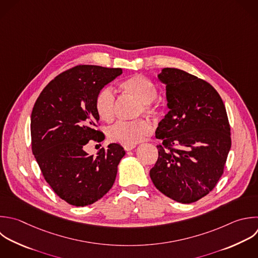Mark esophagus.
I'll return each mask as SVG.
<instances>
[{"label":"esophagus","mask_w":258,"mask_h":258,"mask_svg":"<svg viewBox=\"0 0 258 258\" xmlns=\"http://www.w3.org/2000/svg\"><path fill=\"white\" fill-rule=\"evenodd\" d=\"M135 144H124L123 145V148L126 150V151H129V150H132L133 148H135Z\"/></svg>","instance_id":"obj_1"}]
</instances>
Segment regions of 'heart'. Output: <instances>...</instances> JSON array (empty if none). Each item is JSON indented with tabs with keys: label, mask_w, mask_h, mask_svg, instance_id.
<instances>
[{
	"label": "heart",
	"mask_w": 258,
	"mask_h": 258,
	"mask_svg": "<svg viewBox=\"0 0 258 258\" xmlns=\"http://www.w3.org/2000/svg\"><path fill=\"white\" fill-rule=\"evenodd\" d=\"M120 89L125 94L139 101L136 116L141 114L147 117H157L160 113L155 99L158 95L156 86L141 75L131 76L120 83ZM95 109L101 120L110 123L116 116V96L110 87L99 91L95 99ZM152 131L151 125L143 120L125 122L120 121L108 129V137L111 141L122 144H136L147 137Z\"/></svg>",
	"instance_id": "1"
}]
</instances>
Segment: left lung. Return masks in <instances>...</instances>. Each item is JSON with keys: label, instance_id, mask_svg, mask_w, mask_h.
I'll return each mask as SVG.
<instances>
[{"label": "left lung", "instance_id": "1", "mask_svg": "<svg viewBox=\"0 0 258 258\" xmlns=\"http://www.w3.org/2000/svg\"><path fill=\"white\" fill-rule=\"evenodd\" d=\"M158 79L169 111L155 131L162 143L150 177L166 197L190 204L212 191L224 172L231 148L227 112L218 92L196 76L165 68Z\"/></svg>", "mask_w": 258, "mask_h": 258}]
</instances>
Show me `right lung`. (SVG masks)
I'll return each mask as SVG.
<instances>
[{
	"mask_svg": "<svg viewBox=\"0 0 258 258\" xmlns=\"http://www.w3.org/2000/svg\"><path fill=\"white\" fill-rule=\"evenodd\" d=\"M122 74L121 69L80 64L55 77L40 93L31 114L32 152L53 191L76 207L91 205L113 186L125 155L117 143L96 157L84 147L101 142L95 99L101 89Z\"/></svg>",
	"mask_w": 258,
	"mask_h": 258,
	"instance_id": "right-lung-1",
	"label": "right lung"
}]
</instances>
